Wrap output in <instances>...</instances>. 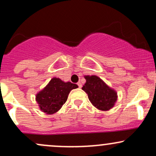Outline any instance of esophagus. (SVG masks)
I'll return each mask as SVG.
<instances>
[{"instance_id":"34e87169","label":"esophagus","mask_w":156,"mask_h":156,"mask_svg":"<svg viewBox=\"0 0 156 156\" xmlns=\"http://www.w3.org/2000/svg\"><path fill=\"white\" fill-rule=\"evenodd\" d=\"M77 85L78 86V87H79V88H81V87H82V84H81V83H80V82H78V83H77Z\"/></svg>"}]
</instances>
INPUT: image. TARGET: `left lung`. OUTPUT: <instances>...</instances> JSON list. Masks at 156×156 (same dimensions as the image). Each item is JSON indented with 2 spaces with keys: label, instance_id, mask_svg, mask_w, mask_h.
Returning <instances> with one entry per match:
<instances>
[{
  "label": "left lung",
  "instance_id": "1",
  "mask_svg": "<svg viewBox=\"0 0 156 156\" xmlns=\"http://www.w3.org/2000/svg\"><path fill=\"white\" fill-rule=\"evenodd\" d=\"M82 89L88 94L89 101L101 111H108L117 101V93L97 76H85Z\"/></svg>",
  "mask_w": 156,
  "mask_h": 156
}]
</instances>
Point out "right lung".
<instances>
[{
  "label": "right lung",
  "instance_id": "add662e5",
  "mask_svg": "<svg viewBox=\"0 0 156 156\" xmlns=\"http://www.w3.org/2000/svg\"><path fill=\"white\" fill-rule=\"evenodd\" d=\"M78 85L64 82L58 78H53L42 90L36 95V101L39 109L48 114H53L60 110L67 101L68 95Z\"/></svg>",
  "mask_w": 156,
  "mask_h": 156
}]
</instances>
